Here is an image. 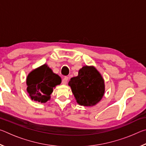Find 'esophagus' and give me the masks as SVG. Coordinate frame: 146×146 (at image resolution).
Segmentation results:
<instances>
[{
    "instance_id": "34e87169",
    "label": "esophagus",
    "mask_w": 146,
    "mask_h": 146,
    "mask_svg": "<svg viewBox=\"0 0 146 146\" xmlns=\"http://www.w3.org/2000/svg\"><path fill=\"white\" fill-rule=\"evenodd\" d=\"M68 80H69V78L67 76H65L63 79H62V84L63 85H66V84L68 82Z\"/></svg>"
}]
</instances>
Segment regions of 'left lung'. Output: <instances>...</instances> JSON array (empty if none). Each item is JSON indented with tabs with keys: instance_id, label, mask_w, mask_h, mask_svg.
<instances>
[{
	"instance_id": "obj_1",
	"label": "left lung",
	"mask_w": 146,
	"mask_h": 146,
	"mask_svg": "<svg viewBox=\"0 0 146 146\" xmlns=\"http://www.w3.org/2000/svg\"><path fill=\"white\" fill-rule=\"evenodd\" d=\"M68 85L80 106H95L104 95V80L93 66H84L78 76L70 79Z\"/></svg>"
}]
</instances>
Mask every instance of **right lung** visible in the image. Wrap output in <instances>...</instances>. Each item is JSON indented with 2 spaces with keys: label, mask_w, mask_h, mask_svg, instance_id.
I'll use <instances>...</instances> for the list:
<instances>
[{
  "label": "right lung",
  "mask_w": 146,
  "mask_h": 146,
  "mask_svg": "<svg viewBox=\"0 0 146 146\" xmlns=\"http://www.w3.org/2000/svg\"><path fill=\"white\" fill-rule=\"evenodd\" d=\"M61 82L60 76L44 64L28 74L26 78L27 91L32 100L46 103L50 100L53 89Z\"/></svg>",
  "instance_id": "add662e5"
}]
</instances>
